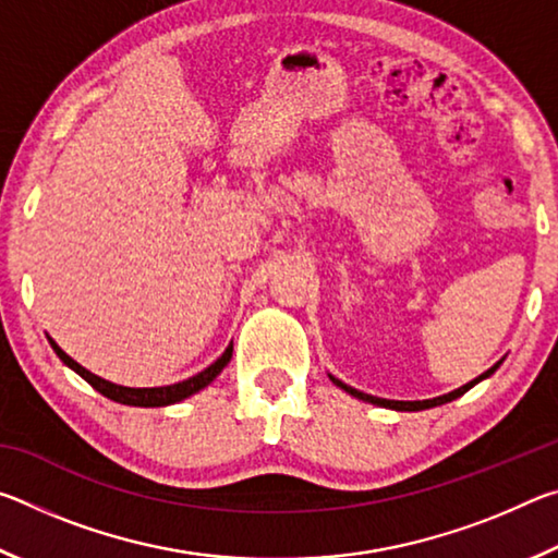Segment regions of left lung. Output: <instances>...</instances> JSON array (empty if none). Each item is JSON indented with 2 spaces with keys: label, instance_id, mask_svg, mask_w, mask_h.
<instances>
[{
  "label": "left lung",
  "instance_id": "1",
  "mask_svg": "<svg viewBox=\"0 0 558 558\" xmlns=\"http://www.w3.org/2000/svg\"><path fill=\"white\" fill-rule=\"evenodd\" d=\"M499 364H502V362H497V364L493 366V369H487L483 376H477V379H472L470 384L460 386V389L450 391V393H446V396H438V399H428V401H389V399H376V396L356 391V389H352V386H347V384H342V381H337V379H332V381L339 386V389H344L347 393H352V396H356V399H362V401H369V403H376V405H386V409H396V411H423V409H433V405H440V403H448V401H452V399H458V396L470 391L472 386H475L477 381H483L485 376L493 374Z\"/></svg>",
  "mask_w": 558,
  "mask_h": 558
}]
</instances>
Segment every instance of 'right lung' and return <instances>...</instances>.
Returning <instances> with one entry per match:
<instances>
[{
  "instance_id": "obj_1",
  "label": "right lung",
  "mask_w": 558,
  "mask_h": 558,
  "mask_svg": "<svg viewBox=\"0 0 558 558\" xmlns=\"http://www.w3.org/2000/svg\"><path fill=\"white\" fill-rule=\"evenodd\" d=\"M49 342L53 347V352L59 354L61 362L65 366H71V369L83 376L93 389L100 391L102 396H108V399L118 401V403H125V405H145V409H149V405H169V403H177L186 399V396H192L196 391H202L204 386H209L216 376L221 374V369L226 364L231 362V354H233V344H229V349L216 359V362L209 366V369H204L202 374L192 376V379L186 381H179V384H172V386H157V389H130V386H118V384H110L106 379H100V376L90 374L88 369H83V366L78 362H73V359L63 352V349L53 342V339L49 337Z\"/></svg>"
}]
</instances>
